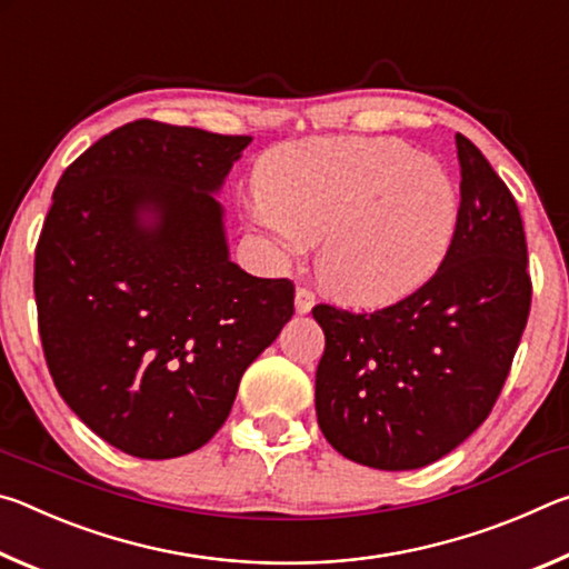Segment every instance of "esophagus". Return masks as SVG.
I'll use <instances>...</instances> for the list:
<instances>
[{"mask_svg": "<svg viewBox=\"0 0 569 569\" xmlns=\"http://www.w3.org/2000/svg\"><path fill=\"white\" fill-rule=\"evenodd\" d=\"M316 306V296L311 288H298L296 291V313H311V308Z\"/></svg>", "mask_w": 569, "mask_h": 569, "instance_id": "obj_1", "label": "esophagus"}]
</instances>
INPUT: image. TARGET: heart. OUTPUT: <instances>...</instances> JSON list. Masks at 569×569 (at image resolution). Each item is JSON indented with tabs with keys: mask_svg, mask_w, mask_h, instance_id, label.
I'll use <instances>...</instances> for the list:
<instances>
[{
	"mask_svg": "<svg viewBox=\"0 0 569 569\" xmlns=\"http://www.w3.org/2000/svg\"><path fill=\"white\" fill-rule=\"evenodd\" d=\"M253 218L278 261L319 240L316 271L359 306L401 301L455 246L459 192L431 156L387 138H306L268 150Z\"/></svg>",
	"mask_w": 569,
	"mask_h": 569,
	"instance_id": "obj_1",
	"label": "heart"
}]
</instances>
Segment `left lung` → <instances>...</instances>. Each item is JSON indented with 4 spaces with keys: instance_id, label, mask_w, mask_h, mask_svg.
I'll list each match as a JSON object with an SVG mask.
<instances>
[{
    "instance_id": "obj_1",
    "label": "left lung",
    "mask_w": 569,
    "mask_h": 569,
    "mask_svg": "<svg viewBox=\"0 0 569 569\" xmlns=\"http://www.w3.org/2000/svg\"><path fill=\"white\" fill-rule=\"evenodd\" d=\"M459 226L419 291L373 313L316 306L326 336L316 417L356 465L403 471L449 455L489 417L532 301L512 192L457 132Z\"/></svg>"
}]
</instances>
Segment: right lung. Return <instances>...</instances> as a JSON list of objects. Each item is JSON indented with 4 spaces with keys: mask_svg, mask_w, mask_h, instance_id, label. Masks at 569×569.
Masks as SVG:
<instances>
[{
    "mask_svg": "<svg viewBox=\"0 0 569 569\" xmlns=\"http://www.w3.org/2000/svg\"><path fill=\"white\" fill-rule=\"evenodd\" d=\"M248 134L134 120L62 172L34 253L54 387L140 459L213 439L243 371L293 316L288 278L230 261L218 192Z\"/></svg>",
    "mask_w": 569,
    "mask_h": 569,
    "instance_id": "add662e5",
    "label": "right lung"
}]
</instances>
